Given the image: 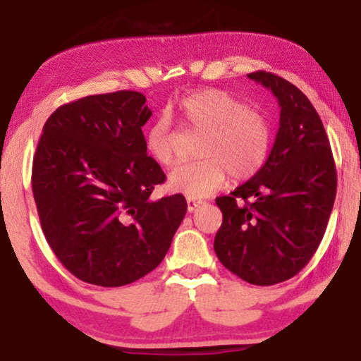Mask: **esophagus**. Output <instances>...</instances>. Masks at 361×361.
<instances>
[{
	"label": "esophagus",
	"mask_w": 361,
	"mask_h": 361,
	"mask_svg": "<svg viewBox=\"0 0 361 361\" xmlns=\"http://www.w3.org/2000/svg\"><path fill=\"white\" fill-rule=\"evenodd\" d=\"M186 202H188V212H194L200 204H202V200H197L194 197H188Z\"/></svg>",
	"instance_id": "34e87169"
}]
</instances>
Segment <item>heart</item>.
Masks as SVG:
<instances>
[{"instance_id":"1","label":"heart","mask_w":361,"mask_h":361,"mask_svg":"<svg viewBox=\"0 0 361 361\" xmlns=\"http://www.w3.org/2000/svg\"><path fill=\"white\" fill-rule=\"evenodd\" d=\"M176 109L194 130L204 132L199 154L169 175V186L189 197H207L221 189L228 172L237 180L253 176L264 166L271 148V129L258 109L247 106L221 89H200L176 102ZM146 148L164 167L175 162L172 118L161 114L146 133Z\"/></svg>"}]
</instances>
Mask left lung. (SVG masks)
Here are the masks:
<instances>
[{
  "label": "left lung",
  "mask_w": 361,
  "mask_h": 361,
  "mask_svg": "<svg viewBox=\"0 0 361 361\" xmlns=\"http://www.w3.org/2000/svg\"><path fill=\"white\" fill-rule=\"evenodd\" d=\"M247 76L276 95L279 130L264 166L216 199L223 224L213 248L237 277L269 286L295 277L319 248L336 197V167L307 97L272 73Z\"/></svg>",
  "instance_id": "obj_1"
}]
</instances>
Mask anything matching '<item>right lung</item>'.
Wrapping results in <instances>:
<instances>
[{
  "mask_svg": "<svg viewBox=\"0 0 361 361\" xmlns=\"http://www.w3.org/2000/svg\"><path fill=\"white\" fill-rule=\"evenodd\" d=\"M152 111L133 90L57 108L42 127L32 188L46 240L82 282L122 286L156 269L186 215L181 194L151 199L166 181L146 154Z\"/></svg>",
  "mask_w": 361,
  "mask_h": 361,
  "instance_id": "add662e5",
  "label": "right lung"
}]
</instances>
